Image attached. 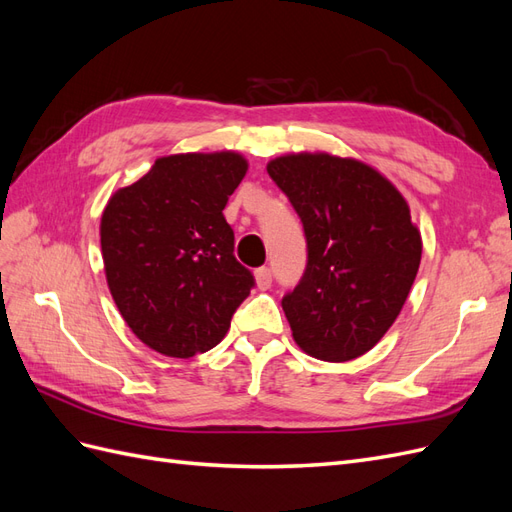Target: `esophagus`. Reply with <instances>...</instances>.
Returning <instances> with one entry per match:
<instances>
[{
	"mask_svg": "<svg viewBox=\"0 0 512 512\" xmlns=\"http://www.w3.org/2000/svg\"><path fill=\"white\" fill-rule=\"evenodd\" d=\"M254 277H256V286H258L260 290H269V288H271V282H273L271 269L260 267V269L254 271Z\"/></svg>",
	"mask_w": 512,
	"mask_h": 512,
	"instance_id": "obj_1",
	"label": "esophagus"
}]
</instances>
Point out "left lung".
<instances>
[{"label":"left lung","mask_w":512,"mask_h":512,"mask_svg":"<svg viewBox=\"0 0 512 512\" xmlns=\"http://www.w3.org/2000/svg\"><path fill=\"white\" fill-rule=\"evenodd\" d=\"M267 170L307 239L305 273L282 299L294 342L320 361H352L404 307L421 265V230L401 192L361 160L301 151Z\"/></svg>","instance_id":"obj_1"}]
</instances>
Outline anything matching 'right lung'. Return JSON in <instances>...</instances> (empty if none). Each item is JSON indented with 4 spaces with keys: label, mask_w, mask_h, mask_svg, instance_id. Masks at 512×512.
Returning <instances> with one entry per match:
<instances>
[{
    "label": "right lung",
    "mask_w": 512,
    "mask_h": 512,
    "mask_svg": "<svg viewBox=\"0 0 512 512\" xmlns=\"http://www.w3.org/2000/svg\"><path fill=\"white\" fill-rule=\"evenodd\" d=\"M247 173L237 151L175 153L117 190L104 207L100 245L108 290L145 346L190 359L218 346L254 286L235 258L224 218Z\"/></svg>",
    "instance_id": "add662e5"
}]
</instances>
